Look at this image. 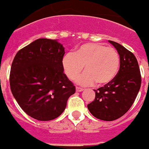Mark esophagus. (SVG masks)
Masks as SVG:
<instances>
[{"label": "esophagus", "instance_id": "1", "mask_svg": "<svg viewBox=\"0 0 149 149\" xmlns=\"http://www.w3.org/2000/svg\"><path fill=\"white\" fill-rule=\"evenodd\" d=\"M83 90H84V89H83V88L78 87V86H77V87H76V91H77V92H81V91H83Z\"/></svg>", "mask_w": 149, "mask_h": 149}]
</instances>
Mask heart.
<instances>
[{
    "label": "heart",
    "instance_id": "1",
    "mask_svg": "<svg viewBox=\"0 0 149 149\" xmlns=\"http://www.w3.org/2000/svg\"><path fill=\"white\" fill-rule=\"evenodd\" d=\"M63 68L67 77L74 80L84 69L86 72L76 79L83 86L111 82L119 72L120 57L116 49L98 43L82 45L74 54L68 53L63 59Z\"/></svg>",
    "mask_w": 149,
    "mask_h": 149
}]
</instances>
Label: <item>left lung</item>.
<instances>
[{
  "label": "left lung",
  "instance_id": "left-lung-1",
  "mask_svg": "<svg viewBox=\"0 0 149 149\" xmlns=\"http://www.w3.org/2000/svg\"><path fill=\"white\" fill-rule=\"evenodd\" d=\"M120 57V68L110 83L98 88L95 100L87 105L92 115L104 121H113L128 111L141 86V74L136 58L119 43L109 40Z\"/></svg>",
  "mask_w": 149,
  "mask_h": 149
}]
</instances>
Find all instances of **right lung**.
<instances>
[{
  "label": "right lung",
  "mask_w": 149,
  "mask_h": 149,
  "mask_svg": "<svg viewBox=\"0 0 149 149\" xmlns=\"http://www.w3.org/2000/svg\"><path fill=\"white\" fill-rule=\"evenodd\" d=\"M64 49L57 40L38 39L18 51L12 63V93L21 108L36 120L60 116L75 93L63 72Z\"/></svg>",
  "instance_id": "add662e5"
}]
</instances>
